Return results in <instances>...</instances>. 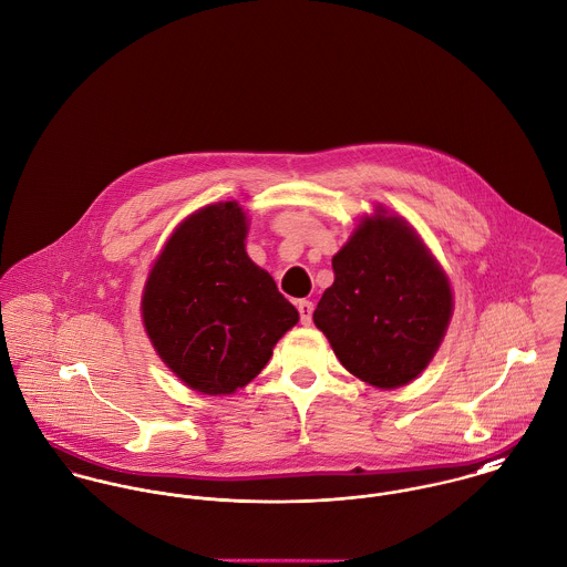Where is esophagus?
Instances as JSON below:
<instances>
[{
  "label": "esophagus",
  "mask_w": 567,
  "mask_h": 567,
  "mask_svg": "<svg viewBox=\"0 0 567 567\" xmlns=\"http://www.w3.org/2000/svg\"><path fill=\"white\" fill-rule=\"evenodd\" d=\"M298 311H300V322H302V324H311V318H313V302H309V300H298Z\"/></svg>",
  "instance_id": "1"
}]
</instances>
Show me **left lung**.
I'll list each match as a JSON object with an SVG mask.
<instances>
[{
  "label": "left lung",
  "mask_w": 567,
  "mask_h": 567,
  "mask_svg": "<svg viewBox=\"0 0 567 567\" xmlns=\"http://www.w3.org/2000/svg\"><path fill=\"white\" fill-rule=\"evenodd\" d=\"M333 271L313 322L341 365L381 390L414 381L453 313L450 278L416 229L374 208L333 256Z\"/></svg>",
  "instance_id": "1"
}]
</instances>
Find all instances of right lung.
Wrapping results in <instances>:
<instances>
[{
	"label": "right lung",
	"mask_w": 567,
	"mask_h": 567,
	"mask_svg": "<svg viewBox=\"0 0 567 567\" xmlns=\"http://www.w3.org/2000/svg\"><path fill=\"white\" fill-rule=\"evenodd\" d=\"M247 215L219 202L186 217L153 262L142 322L159 359L193 390L234 394L300 320L245 251Z\"/></svg>",
	"instance_id": "obj_1"
}]
</instances>
